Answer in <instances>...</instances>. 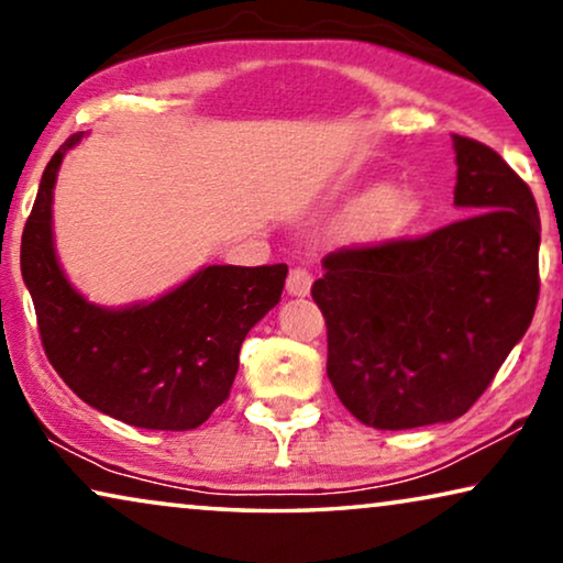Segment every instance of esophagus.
<instances>
[{
    "instance_id": "esophagus-1",
    "label": "esophagus",
    "mask_w": 563,
    "mask_h": 563,
    "mask_svg": "<svg viewBox=\"0 0 563 563\" xmlns=\"http://www.w3.org/2000/svg\"><path fill=\"white\" fill-rule=\"evenodd\" d=\"M311 283H313L311 273L303 271V267H292L288 275V283H285V290L296 298H306L308 292H311Z\"/></svg>"
}]
</instances>
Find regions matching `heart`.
<instances>
[{
	"mask_svg": "<svg viewBox=\"0 0 563 563\" xmlns=\"http://www.w3.org/2000/svg\"><path fill=\"white\" fill-rule=\"evenodd\" d=\"M423 199L416 188L390 186L377 180L360 188L342 203V209L334 213L336 229H360L367 227L372 236H395L406 232L421 219Z\"/></svg>",
	"mask_w": 563,
	"mask_h": 563,
	"instance_id": "b5f03b06",
	"label": "heart"
}]
</instances>
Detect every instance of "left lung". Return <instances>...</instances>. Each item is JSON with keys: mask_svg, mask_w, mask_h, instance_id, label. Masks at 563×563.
I'll return each mask as SVG.
<instances>
[{"mask_svg": "<svg viewBox=\"0 0 563 563\" xmlns=\"http://www.w3.org/2000/svg\"><path fill=\"white\" fill-rule=\"evenodd\" d=\"M451 140L454 203L470 217L421 240L331 252L311 288L327 319L331 385L379 431L464 416L536 313L533 194L493 147Z\"/></svg>", "mask_w": 563, "mask_h": 563, "instance_id": "left-lung-1", "label": "left lung"}]
</instances>
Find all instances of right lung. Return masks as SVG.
<instances>
[{
    "label": "right lung",
    "instance_id": "right-lung-1",
    "mask_svg": "<svg viewBox=\"0 0 563 563\" xmlns=\"http://www.w3.org/2000/svg\"><path fill=\"white\" fill-rule=\"evenodd\" d=\"M70 134L51 157L22 232L20 267L55 372L84 402L150 431H188L229 398L250 329L278 306L288 265H209L161 298L107 308L66 278L53 240V188Z\"/></svg>",
    "mask_w": 563,
    "mask_h": 563
}]
</instances>
